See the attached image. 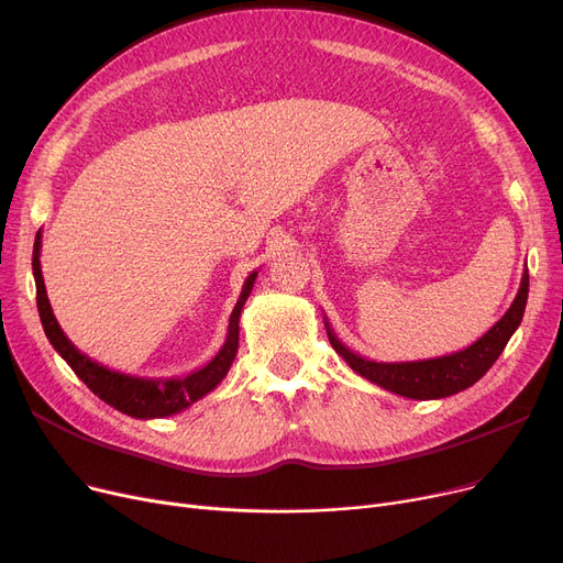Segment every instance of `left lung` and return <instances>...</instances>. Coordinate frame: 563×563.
I'll list each match as a JSON object with an SVG mask.
<instances>
[{"mask_svg":"<svg viewBox=\"0 0 563 563\" xmlns=\"http://www.w3.org/2000/svg\"><path fill=\"white\" fill-rule=\"evenodd\" d=\"M529 294V274L527 266L522 272V280L518 287L516 299L511 308L505 312L495 327L484 333L475 344L467 349H461L456 353H448V356L427 358V361H408V363H376L369 358H363L361 353H353L346 344L340 342L335 331L331 329L329 319L323 317L327 323V333L333 344V349L346 361V365L365 376L367 380L376 383L378 388L390 390L395 395L408 397V399H442L456 395L475 383L493 367V363L499 358V353L505 351L511 335L518 331L525 306Z\"/></svg>","mask_w":563,"mask_h":563,"instance_id":"1","label":"left lung"}]
</instances>
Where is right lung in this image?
<instances>
[{"label":"right lung","instance_id":"obj_1","mask_svg":"<svg viewBox=\"0 0 563 563\" xmlns=\"http://www.w3.org/2000/svg\"><path fill=\"white\" fill-rule=\"evenodd\" d=\"M41 232L36 234L34 242V280H36V303H38V314L41 323L45 329V335L49 344L56 349L58 356H62L73 372L86 383V388L93 395H98L104 404L113 406L115 410L125 412L130 418L136 420H155V418H168L175 416V412H183L189 408L194 401L202 399L207 393H212L219 383L225 378L236 349H240V317L242 308L249 299V294L255 285L257 272H253L242 287L240 299H236L230 323H228V335L223 346L217 351V356L202 365L200 369L189 372L187 376H173V378H143V376H132V374H121L115 369H109L96 361H91L81 353L58 327V321L52 312L49 299H47V289L41 272Z\"/></svg>","mask_w":563,"mask_h":563}]
</instances>
